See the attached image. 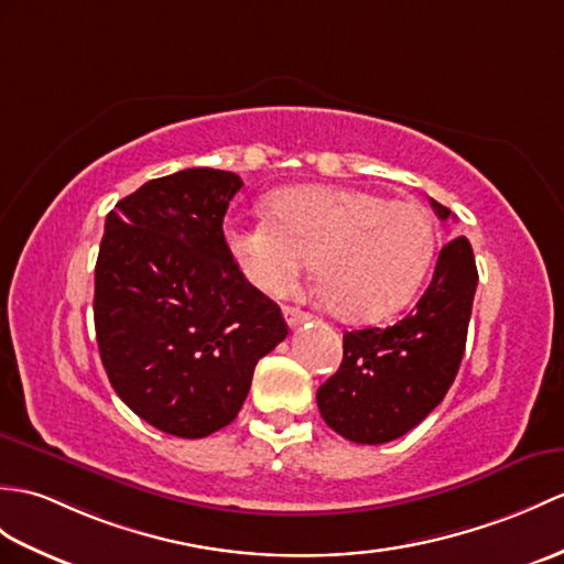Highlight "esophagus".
<instances>
[{
    "instance_id": "34e87169",
    "label": "esophagus",
    "mask_w": 564,
    "mask_h": 564,
    "mask_svg": "<svg viewBox=\"0 0 564 564\" xmlns=\"http://www.w3.org/2000/svg\"><path fill=\"white\" fill-rule=\"evenodd\" d=\"M283 319H285L288 326H291V329H295V326H300V324H303V322L307 319V314L300 312L297 307L285 305V307H283Z\"/></svg>"
}]
</instances>
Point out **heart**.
Instances as JSON below:
<instances>
[{
  "mask_svg": "<svg viewBox=\"0 0 564 564\" xmlns=\"http://www.w3.org/2000/svg\"><path fill=\"white\" fill-rule=\"evenodd\" d=\"M271 218L228 220L226 242L242 276L283 293L314 257L319 293L346 319L401 310L435 254V223L423 204L352 187H295L271 199Z\"/></svg>",
  "mask_w": 564,
  "mask_h": 564,
  "instance_id": "b5f03b06",
  "label": "heart"
}]
</instances>
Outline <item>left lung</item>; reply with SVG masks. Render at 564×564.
I'll return each mask as SVG.
<instances>
[{
    "label": "left lung",
    "instance_id": "1",
    "mask_svg": "<svg viewBox=\"0 0 564 564\" xmlns=\"http://www.w3.org/2000/svg\"><path fill=\"white\" fill-rule=\"evenodd\" d=\"M430 204L442 220L452 216ZM476 285L474 250L459 235L442 247L427 291L401 322L344 334L341 368L317 389L324 423L350 442L384 444L425 421L459 372Z\"/></svg>",
    "mask_w": 564,
    "mask_h": 564
}]
</instances>
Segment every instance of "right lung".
I'll list each match as a JSON object with an SVG mask.
<instances>
[{"label": "right lung", "instance_id": "obj_1", "mask_svg": "<svg viewBox=\"0 0 564 564\" xmlns=\"http://www.w3.org/2000/svg\"><path fill=\"white\" fill-rule=\"evenodd\" d=\"M240 187L228 170H180L105 218L94 297L102 368L129 409L175 437L230 425L259 358L288 336L281 307L242 276L223 235Z\"/></svg>", "mask_w": 564, "mask_h": 564}]
</instances>
